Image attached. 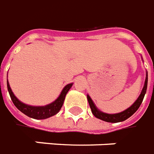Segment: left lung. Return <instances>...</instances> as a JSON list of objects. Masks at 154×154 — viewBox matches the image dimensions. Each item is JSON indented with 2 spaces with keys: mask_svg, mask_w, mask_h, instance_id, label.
Listing matches in <instances>:
<instances>
[{
  "mask_svg": "<svg viewBox=\"0 0 154 154\" xmlns=\"http://www.w3.org/2000/svg\"><path fill=\"white\" fill-rule=\"evenodd\" d=\"M147 83H148V73H146V81H145V85H144L143 89L141 91V94L139 95L138 98H137L136 102L133 104L130 107L126 109V110L119 113V114H105L103 112L99 111V110L95 107L93 101L91 100V98H90L89 95H87V100L89 103L90 107L91 110L92 114H94V116L96 117L97 119H99L103 121L107 122H122L129 119L130 116H132L133 114H134L135 112L137 111V109L139 108L141 106L142 101H143L144 96L146 94V89H147Z\"/></svg>",
  "mask_w": 154,
  "mask_h": 154,
  "instance_id": "8db88e82",
  "label": "left lung"
}]
</instances>
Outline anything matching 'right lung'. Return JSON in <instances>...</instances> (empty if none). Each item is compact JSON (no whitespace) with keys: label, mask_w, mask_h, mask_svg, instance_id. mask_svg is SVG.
Returning <instances> with one entry per match:
<instances>
[{"label":"right lung","mask_w":154,"mask_h":154,"mask_svg":"<svg viewBox=\"0 0 154 154\" xmlns=\"http://www.w3.org/2000/svg\"><path fill=\"white\" fill-rule=\"evenodd\" d=\"M71 86H72V83L67 84L63 89L59 98L51 104L45 106H32L26 105V104L21 103L20 101H19L16 98V96L12 91V90H11L10 87H9L8 82L7 81V87H8V93H9L11 99L13 101L15 106L20 111H21L23 114L35 119H45L57 114L62 107L63 102H64L65 96H66V94L71 87Z\"/></svg>","instance_id":"right-lung-1"}]
</instances>
